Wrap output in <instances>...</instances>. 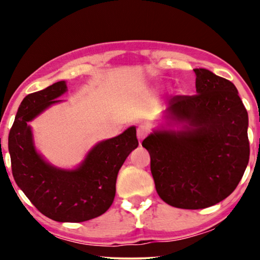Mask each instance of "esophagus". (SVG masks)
Segmentation results:
<instances>
[{"label":"esophagus","instance_id":"1","mask_svg":"<svg viewBox=\"0 0 260 260\" xmlns=\"http://www.w3.org/2000/svg\"><path fill=\"white\" fill-rule=\"evenodd\" d=\"M149 126L147 125V124H142V125H140L137 127V138L140 141L144 140L145 137H147V135L149 134Z\"/></svg>","mask_w":260,"mask_h":260}]
</instances>
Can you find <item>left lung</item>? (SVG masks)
<instances>
[{
	"mask_svg": "<svg viewBox=\"0 0 260 260\" xmlns=\"http://www.w3.org/2000/svg\"><path fill=\"white\" fill-rule=\"evenodd\" d=\"M197 94L170 98L166 118L181 130H154L142 142L159 198L201 209L236 189L250 158L248 116L237 87L206 69L194 70Z\"/></svg>",
	"mask_w": 260,
	"mask_h": 260,
	"instance_id": "obj_1",
	"label": "left lung"
}]
</instances>
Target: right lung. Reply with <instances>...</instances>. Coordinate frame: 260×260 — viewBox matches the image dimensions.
Masks as SVG:
<instances>
[{
  "mask_svg": "<svg viewBox=\"0 0 260 260\" xmlns=\"http://www.w3.org/2000/svg\"><path fill=\"white\" fill-rule=\"evenodd\" d=\"M67 91L65 81L26 95L10 129L8 148L14 180L31 204L47 218L81 222L97 218L112 205L120 167L138 147L136 127L102 141L87 152L76 169H60L46 162L35 149L28 122L59 103Z\"/></svg>",
  "mask_w": 260,
  "mask_h": 260,
  "instance_id": "right-lung-1",
  "label": "right lung"
}]
</instances>
